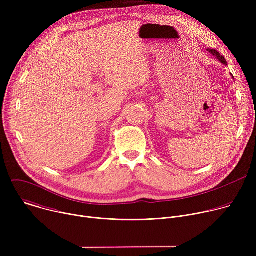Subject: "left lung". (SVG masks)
I'll use <instances>...</instances> for the list:
<instances>
[{
	"mask_svg": "<svg viewBox=\"0 0 256 256\" xmlns=\"http://www.w3.org/2000/svg\"><path fill=\"white\" fill-rule=\"evenodd\" d=\"M208 52L210 54H212L218 62H222L223 64H225V66H227V62H226V60H225V58L223 56H221L220 54V52H216V50H210V48H208Z\"/></svg>",
	"mask_w": 256,
	"mask_h": 256,
	"instance_id": "obj_1",
	"label": "left lung"
}]
</instances>
